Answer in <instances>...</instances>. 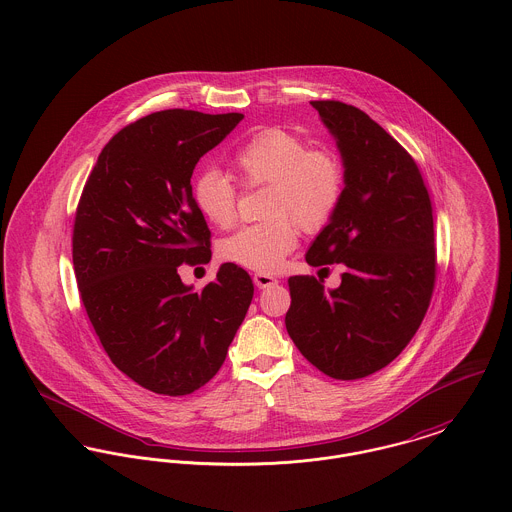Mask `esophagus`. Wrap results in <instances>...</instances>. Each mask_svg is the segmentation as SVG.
<instances>
[{
  "label": "esophagus",
  "instance_id": "esophagus-1",
  "mask_svg": "<svg viewBox=\"0 0 512 512\" xmlns=\"http://www.w3.org/2000/svg\"><path fill=\"white\" fill-rule=\"evenodd\" d=\"M253 283L257 284L259 288H269V286L279 284V281H277L273 275H267V273H255V275H253Z\"/></svg>",
  "mask_w": 512,
  "mask_h": 512
}]
</instances>
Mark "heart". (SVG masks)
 <instances>
[{
	"instance_id": "obj_1",
	"label": "heart",
	"mask_w": 512,
	"mask_h": 512,
	"mask_svg": "<svg viewBox=\"0 0 512 512\" xmlns=\"http://www.w3.org/2000/svg\"><path fill=\"white\" fill-rule=\"evenodd\" d=\"M229 167L245 188L265 186L267 222L245 226L222 243L224 261L273 273L296 247L298 226L316 233L326 228L340 208L345 167L328 147L308 141L284 127H263L251 133L231 155ZM198 212L214 226L229 228L237 212V188L226 174L200 172L192 182Z\"/></svg>"
}]
</instances>
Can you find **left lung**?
<instances>
[{"label": "left lung", "mask_w": 512, "mask_h": 512, "mask_svg": "<svg viewBox=\"0 0 512 512\" xmlns=\"http://www.w3.org/2000/svg\"><path fill=\"white\" fill-rule=\"evenodd\" d=\"M310 104L338 139L345 190L306 261L343 273L330 292L324 279L290 277L284 324L316 369L353 381L397 359L426 316L438 265L432 202L416 161L377 121L336 100Z\"/></svg>", "instance_id": "8db88e82"}]
</instances>
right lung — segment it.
<instances>
[{"mask_svg":"<svg viewBox=\"0 0 512 512\" xmlns=\"http://www.w3.org/2000/svg\"><path fill=\"white\" fill-rule=\"evenodd\" d=\"M241 119L163 110L125 125L76 208L72 263L86 314L115 367L157 395H190L220 371L253 298L235 263L202 290L180 281V267L212 257L192 172Z\"/></svg>","mask_w":512,"mask_h":512,"instance_id":"obj_1","label":"right lung"}]
</instances>
